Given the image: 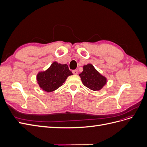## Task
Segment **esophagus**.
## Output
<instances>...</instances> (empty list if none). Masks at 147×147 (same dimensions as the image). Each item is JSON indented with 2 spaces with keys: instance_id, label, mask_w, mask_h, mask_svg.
Wrapping results in <instances>:
<instances>
[{
  "instance_id": "1",
  "label": "esophagus",
  "mask_w": 147,
  "mask_h": 147,
  "mask_svg": "<svg viewBox=\"0 0 147 147\" xmlns=\"http://www.w3.org/2000/svg\"><path fill=\"white\" fill-rule=\"evenodd\" d=\"M72 72H73V74H75V75H77L78 73V71L77 69H75V70H74L72 71Z\"/></svg>"
}]
</instances>
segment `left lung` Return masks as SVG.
<instances>
[{
	"instance_id": "1",
	"label": "left lung",
	"mask_w": 147,
	"mask_h": 147,
	"mask_svg": "<svg viewBox=\"0 0 147 147\" xmlns=\"http://www.w3.org/2000/svg\"><path fill=\"white\" fill-rule=\"evenodd\" d=\"M83 84L93 91H99L107 83L105 77L101 75L92 64L83 66V71L79 74Z\"/></svg>"
}]
</instances>
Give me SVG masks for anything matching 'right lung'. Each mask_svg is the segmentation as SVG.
<instances>
[{
	"label": "right lung",
	"instance_id": "add662e5",
	"mask_svg": "<svg viewBox=\"0 0 147 147\" xmlns=\"http://www.w3.org/2000/svg\"><path fill=\"white\" fill-rule=\"evenodd\" d=\"M72 74L67 65L54 62L45 72L38 74L37 80L43 90L52 92L63 85L67 78Z\"/></svg>",
	"mask_w": 147,
	"mask_h": 147
}]
</instances>
